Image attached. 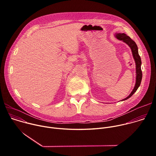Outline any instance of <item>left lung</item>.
Returning <instances> with one entry per match:
<instances>
[{
    "instance_id": "obj_1",
    "label": "left lung",
    "mask_w": 156,
    "mask_h": 156,
    "mask_svg": "<svg viewBox=\"0 0 156 156\" xmlns=\"http://www.w3.org/2000/svg\"><path fill=\"white\" fill-rule=\"evenodd\" d=\"M115 36L118 39L122 41L123 42L126 43L127 45L130 48V49L131 50L132 54H133V58H134V60L135 61V64H136V83H135V87H134V88H133V90L131 91V93L129 94V95L127 98H126L121 101H125V100L129 99V98H131L132 96V95L137 91L138 88L139 87V86L141 84L142 76H143L141 68V57L138 54V46L136 45V42L134 41H133L129 36H128L125 33H115Z\"/></svg>"
}]
</instances>
